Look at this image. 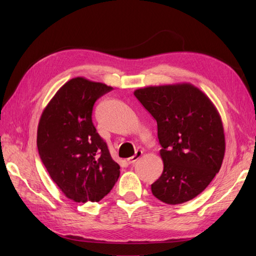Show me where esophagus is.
<instances>
[{
	"label": "esophagus",
	"mask_w": 256,
	"mask_h": 256,
	"mask_svg": "<svg viewBox=\"0 0 256 256\" xmlns=\"http://www.w3.org/2000/svg\"><path fill=\"white\" fill-rule=\"evenodd\" d=\"M142 154H143V152L136 150V154H134L132 157H130V158L127 159V162H128L129 164H134V162H136V160H138V159H140V158L142 157Z\"/></svg>",
	"instance_id": "obj_1"
}]
</instances>
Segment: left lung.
<instances>
[{"mask_svg":"<svg viewBox=\"0 0 256 256\" xmlns=\"http://www.w3.org/2000/svg\"><path fill=\"white\" fill-rule=\"evenodd\" d=\"M157 122L164 172L152 194L170 205L182 204L203 192L219 172L226 152L221 116L212 100L190 83L134 90Z\"/></svg>","mask_w":256,"mask_h":256,"instance_id":"left-lung-1","label":"left lung"}]
</instances>
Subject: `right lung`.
Masks as SVG:
<instances>
[{
  "label": "right lung",
  "instance_id": "1",
  "mask_svg": "<svg viewBox=\"0 0 256 256\" xmlns=\"http://www.w3.org/2000/svg\"><path fill=\"white\" fill-rule=\"evenodd\" d=\"M111 90L76 76L56 92L38 124L42 164L60 190L76 203L99 202L120 177V166L92 120L95 102Z\"/></svg>",
  "mask_w": 256,
  "mask_h": 256
}]
</instances>
